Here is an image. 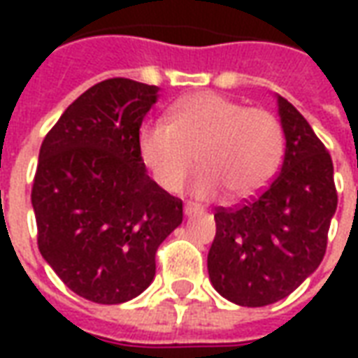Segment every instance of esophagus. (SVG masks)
Returning <instances> with one entry per match:
<instances>
[{
  "label": "esophagus",
  "instance_id": "esophagus-1",
  "mask_svg": "<svg viewBox=\"0 0 358 358\" xmlns=\"http://www.w3.org/2000/svg\"><path fill=\"white\" fill-rule=\"evenodd\" d=\"M194 213H195V209L192 207V205H186V207H184V215H186V217H192Z\"/></svg>",
  "mask_w": 358,
  "mask_h": 358
}]
</instances>
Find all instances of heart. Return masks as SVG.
Listing matches in <instances>:
<instances>
[{"label": "heart", "mask_w": 358, "mask_h": 358, "mask_svg": "<svg viewBox=\"0 0 358 358\" xmlns=\"http://www.w3.org/2000/svg\"><path fill=\"white\" fill-rule=\"evenodd\" d=\"M282 128L268 110L218 94H195L174 103L169 120H151L140 132V155L166 192H178L194 171V194L210 199L222 189L230 199L261 192L282 161Z\"/></svg>", "instance_id": "heart-1"}]
</instances>
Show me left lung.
<instances>
[{
  "label": "left lung",
  "instance_id": "8db88e82",
  "mask_svg": "<svg viewBox=\"0 0 358 358\" xmlns=\"http://www.w3.org/2000/svg\"><path fill=\"white\" fill-rule=\"evenodd\" d=\"M278 115L285 136L280 174L255 197L215 210L210 284L241 307L284 299L318 268L338 207L328 149L282 95Z\"/></svg>",
  "mask_w": 358,
  "mask_h": 358
}]
</instances>
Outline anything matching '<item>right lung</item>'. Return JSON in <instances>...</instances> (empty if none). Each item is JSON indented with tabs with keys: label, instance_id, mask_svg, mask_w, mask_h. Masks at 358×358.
Wrapping results in <instances>:
<instances>
[{
	"label": "right lung",
	"instance_id": "obj_1",
	"mask_svg": "<svg viewBox=\"0 0 358 358\" xmlns=\"http://www.w3.org/2000/svg\"><path fill=\"white\" fill-rule=\"evenodd\" d=\"M159 88L109 78L73 101L43 138L32 186L38 249L84 299L118 305L155 278V253L182 224V199L151 180L140 126Z\"/></svg>",
	"mask_w": 358,
	"mask_h": 358
}]
</instances>
